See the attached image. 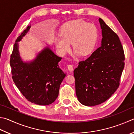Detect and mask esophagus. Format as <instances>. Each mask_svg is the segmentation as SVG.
<instances>
[{
	"mask_svg": "<svg viewBox=\"0 0 134 134\" xmlns=\"http://www.w3.org/2000/svg\"><path fill=\"white\" fill-rule=\"evenodd\" d=\"M67 68H68V70L70 71V72H72V70H73V65L72 64L67 65Z\"/></svg>",
	"mask_w": 134,
	"mask_h": 134,
	"instance_id": "esophagus-1",
	"label": "esophagus"
}]
</instances>
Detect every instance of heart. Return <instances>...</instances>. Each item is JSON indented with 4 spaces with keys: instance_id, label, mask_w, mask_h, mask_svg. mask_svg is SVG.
<instances>
[{
    "instance_id": "b5f03b06",
    "label": "heart",
    "mask_w": 134,
    "mask_h": 134,
    "mask_svg": "<svg viewBox=\"0 0 134 134\" xmlns=\"http://www.w3.org/2000/svg\"><path fill=\"white\" fill-rule=\"evenodd\" d=\"M60 36L54 38V44L62 54L69 52L70 44H71L75 54L86 56L94 50L98 32L96 27L92 24L82 20H74L64 24Z\"/></svg>"
}]
</instances>
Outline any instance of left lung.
<instances>
[{
    "label": "left lung",
    "mask_w": 134,
    "mask_h": 134,
    "mask_svg": "<svg viewBox=\"0 0 134 134\" xmlns=\"http://www.w3.org/2000/svg\"><path fill=\"white\" fill-rule=\"evenodd\" d=\"M102 30L101 46L74 70L75 92L82 105L104 103L118 88L124 68L125 55L118 35L99 19Z\"/></svg>",
    "instance_id": "8db88e82"
}]
</instances>
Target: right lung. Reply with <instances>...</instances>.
<instances>
[{"mask_svg": "<svg viewBox=\"0 0 134 134\" xmlns=\"http://www.w3.org/2000/svg\"><path fill=\"white\" fill-rule=\"evenodd\" d=\"M26 30L17 38L10 56L12 79L24 97L31 103L47 105L54 103L59 96L60 86L65 74L59 66L62 58L57 56L46 46L32 61L25 62L21 59L19 43L29 32Z\"/></svg>", "mask_w": 134, "mask_h": 134, "instance_id": "1", "label": "right lung"}]
</instances>
